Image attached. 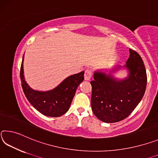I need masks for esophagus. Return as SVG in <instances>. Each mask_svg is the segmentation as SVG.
I'll use <instances>...</instances> for the list:
<instances>
[{
	"instance_id": "1",
	"label": "esophagus",
	"mask_w": 158,
	"mask_h": 158,
	"mask_svg": "<svg viewBox=\"0 0 158 158\" xmlns=\"http://www.w3.org/2000/svg\"><path fill=\"white\" fill-rule=\"evenodd\" d=\"M84 77H85V81H89V80L91 79V77H92V71H91V70L87 69L86 71H85Z\"/></svg>"
}]
</instances>
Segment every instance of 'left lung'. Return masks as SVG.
<instances>
[{"mask_svg": "<svg viewBox=\"0 0 158 158\" xmlns=\"http://www.w3.org/2000/svg\"><path fill=\"white\" fill-rule=\"evenodd\" d=\"M130 53L124 66L129 71L127 77L118 80L111 74L98 71L94 72V81L90 82L92 110L103 123H117L127 118L146 91L147 75L143 61L136 51L130 49Z\"/></svg>", "mask_w": 158, "mask_h": 158, "instance_id": "left-lung-1", "label": "left lung"}]
</instances>
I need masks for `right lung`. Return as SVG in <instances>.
<instances>
[{"instance_id": "1", "label": "right lung", "mask_w": 158, "mask_h": 158, "mask_svg": "<svg viewBox=\"0 0 158 158\" xmlns=\"http://www.w3.org/2000/svg\"><path fill=\"white\" fill-rule=\"evenodd\" d=\"M23 55L20 69L22 87L26 97L36 110L49 117H59L69 110L77 87L84 80V71L66 77L55 89L46 92L36 91L24 80Z\"/></svg>"}]
</instances>
